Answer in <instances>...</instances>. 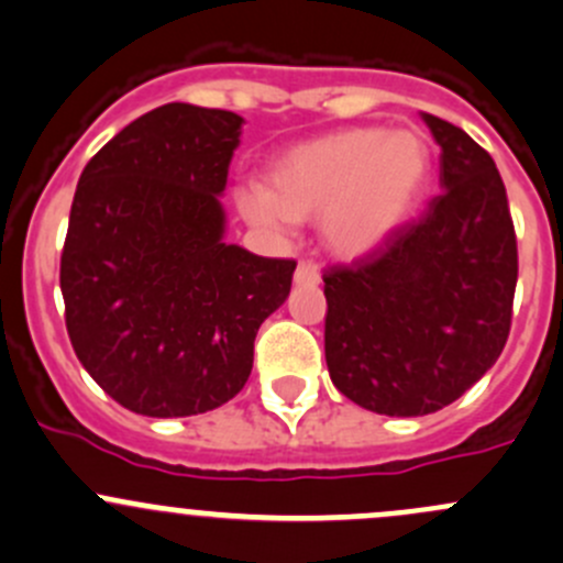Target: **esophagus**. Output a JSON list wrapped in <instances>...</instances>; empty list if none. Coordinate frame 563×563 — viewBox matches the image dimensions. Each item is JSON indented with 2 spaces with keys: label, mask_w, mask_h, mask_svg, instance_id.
Returning <instances> with one entry per match:
<instances>
[{
  "label": "esophagus",
  "mask_w": 563,
  "mask_h": 563,
  "mask_svg": "<svg viewBox=\"0 0 563 563\" xmlns=\"http://www.w3.org/2000/svg\"><path fill=\"white\" fill-rule=\"evenodd\" d=\"M295 284H298V287H317V284H320V271L311 263H300L298 268H295Z\"/></svg>",
  "instance_id": "obj_1"
}]
</instances>
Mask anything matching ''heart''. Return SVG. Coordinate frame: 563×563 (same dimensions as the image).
<instances>
[{"instance_id": "heart-1", "label": "heart", "mask_w": 563, "mask_h": 563, "mask_svg": "<svg viewBox=\"0 0 563 563\" xmlns=\"http://www.w3.org/2000/svg\"><path fill=\"white\" fill-rule=\"evenodd\" d=\"M431 167V146L417 130L350 126L282 152L265 187L239 189L235 206L263 233L320 217L324 249L357 263L407 228Z\"/></svg>"}]
</instances>
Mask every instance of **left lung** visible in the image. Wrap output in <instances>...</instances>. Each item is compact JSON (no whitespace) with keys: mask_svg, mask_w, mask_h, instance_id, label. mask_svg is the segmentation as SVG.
Instances as JSON below:
<instances>
[{"mask_svg":"<svg viewBox=\"0 0 563 563\" xmlns=\"http://www.w3.org/2000/svg\"><path fill=\"white\" fill-rule=\"evenodd\" d=\"M439 195L379 254L324 279V361L357 407L439 411L501 355L512 322L518 243L496 162L461 126L422 113Z\"/></svg>","mask_w":563,"mask_h":563,"instance_id":"8db88e82","label":"left lung"}]
</instances>
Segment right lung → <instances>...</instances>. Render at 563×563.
<instances>
[{
	"mask_svg": "<svg viewBox=\"0 0 563 563\" xmlns=\"http://www.w3.org/2000/svg\"><path fill=\"white\" fill-rule=\"evenodd\" d=\"M243 119L167 102L80 173L62 252L73 350L121 407L189 417L239 396L254 335L287 300L292 260L224 241Z\"/></svg>",
	"mask_w": 563,
	"mask_h": 563,
	"instance_id": "obj_1",
	"label": "right lung"
}]
</instances>
